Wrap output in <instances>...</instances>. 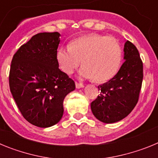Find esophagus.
<instances>
[{
  "label": "esophagus",
  "mask_w": 158,
  "mask_h": 158,
  "mask_svg": "<svg viewBox=\"0 0 158 158\" xmlns=\"http://www.w3.org/2000/svg\"><path fill=\"white\" fill-rule=\"evenodd\" d=\"M75 85H76L77 89H81L84 87V85L81 83H78V82H75Z\"/></svg>",
  "instance_id": "1"
}]
</instances>
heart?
I'll return each mask as SVG.
<instances>
[{
  "mask_svg": "<svg viewBox=\"0 0 158 158\" xmlns=\"http://www.w3.org/2000/svg\"><path fill=\"white\" fill-rule=\"evenodd\" d=\"M123 58L120 43L114 37L90 34L77 38L72 44L58 50L57 60L60 68L71 74L81 64L83 78H94L96 81L109 80L118 72Z\"/></svg>",
  "mask_w": 158,
  "mask_h": 158,
  "instance_id": "b5f03b06",
  "label": "heart"
}]
</instances>
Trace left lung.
Returning <instances> with one entry per match:
<instances>
[{"mask_svg": "<svg viewBox=\"0 0 158 158\" xmlns=\"http://www.w3.org/2000/svg\"><path fill=\"white\" fill-rule=\"evenodd\" d=\"M124 62L114 77L98 86L100 93L91 103L93 114L98 120L113 123L122 120L139 101L143 79V64L139 51L127 40Z\"/></svg>", "mask_w": 158, "mask_h": 158, "instance_id": "left-lung-1", "label": "left lung"}]
</instances>
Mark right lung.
<instances>
[{
  "label": "right lung",
  "mask_w": 158,
  "mask_h": 158,
  "mask_svg": "<svg viewBox=\"0 0 158 158\" xmlns=\"http://www.w3.org/2000/svg\"><path fill=\"white\" fill-rule=\"evenodd\" d=\"M58 32L32 36L14 54L9 87L23 118L39 127H50L63 115V100L75 89L74 81L60 70Z\"/></svg>",
  "instance_id": "1"
}]
</instances>
